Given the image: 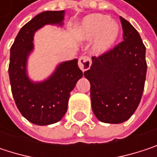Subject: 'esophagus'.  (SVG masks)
<instances>
[{
  "label": "esophagus",
  "instance_id": "34e87169",
  "mask_svg": "<svg viewBox=\"0 0 157 157\" xmlns=\"http://www.w3.org/2000/svg\"><path fill=\"white\" fill-rule=\"evenodd\" d=\"M78 64L80 69L82 71V72H85L86 70H88L91 66V60L88 56L86 55H82L80 58H79Z\"/></svg>",
  "mask_w": 157,
  "mask_h": 157
}]
</instances>
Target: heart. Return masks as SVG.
<instances>
[{
    "mask_svg": "<svg viewBox=\"0 0 157 157\" xmlns=\"http://www.w3.org/2000/svg\"><path fill=\"white\" fill-rule=\"evenodd\" d=\"M119 26L115 21H109V17L103 14L87 16L82 25V33L84 37L92 38L95 35V48L98 52L107 51L115 42L119 34Z\"/></svg>",
    "mask_w": 157,
    "mask_h": 157,
    "instance_id": "1",
    "label": "heart"
}]
</instances>
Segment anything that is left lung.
<instances>
[{
	"label": "left lung",
	"instance_id": "1",
	"mask_svg": "<svg viewBox=\"0 0 157 157\" xmlns=\"http://www.w3.org/2000/svg\"><path fill=\"white\" fill-rule=\"evenodd\" d=\"M124 41L98 57L84 72L91 84L92 109L103 123L120 124L138 107L147 64L145 46L138 32L120 17Z\"/></svg>",
	"mask_w": 157,
	"mask_h": 157
}]
</instances>
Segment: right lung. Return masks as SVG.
<instances>
[{"label":"right lung","instance_id":"right-lung-1","mask_svg":"<svg viewBox=\"0 0 157 157\" xmlns=\"http://www.w3.org/2000/svg\"><path fill=\"white\" fill-rule=\"evenodd\" d=\"M64 11H47L33 17L21 27L11 47L9 77L16 106L34 124L57 123L65 114L70 93L82 72L75 59L60 63L45 81L33 82L27 76V58L33 50L34 33L45 24H63Z\"/></svg>","mask_w":157,"mask_h":157}]
</instances>
